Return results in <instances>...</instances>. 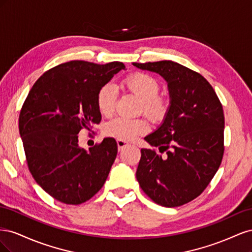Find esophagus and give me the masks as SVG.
I'll list each match as a JSON object with an SVG mask.
<instances>
[{"label":"esophagus","mask_w":252,"mask_h":252,"mask_svg":"<svg viewBox=\"0 0 252 252\" xmlns=\"http://www.w3.org/2000/svg\"><path fill=\"white\" fill-rule=\"evenodd\" d=\"M117 144H118V149H119V151H120V150H123L126 146H128V143H126L125 141H121V140H118V141H117Z\"/></svg>","instance_id":"esophagus-1"}]
</instances>
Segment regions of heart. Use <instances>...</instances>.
<instances>
[{"mask_svg": "<svg viewBox=\"0 0 252 252\" xmlns=\"http://www.w3.org/2000/svg\"><path fill=\"white\" fill-rule=\"evenodd\" d=\"M127 91L141 100V111L154 122H161L169 110V101L158 94L159 84L152 75L144 72L129 74L123 82ZM117 103V89L111 84H105L98 90L96 105L103 116L110 117L114 112ZM148 123L144 119L128 120L116 118L105 125L104 132L121 141H132L136 136L148 131Z\"/></svg>", "mask_w": 252, "mask_h": 252, "instance_id": "heart-1", "label": "heart"}]
</instances>
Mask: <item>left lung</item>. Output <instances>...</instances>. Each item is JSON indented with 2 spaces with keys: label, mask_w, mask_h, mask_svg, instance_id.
Returning <instances> with one entry per match:
<instances>
[{
  "label": "left lung",
  "mask_w": 252,
  "mask_h": 252,
  "mask_svg": "<svg viewBox=\"0 0 252 252\" xmlns=\"http://www.w3.org/2000/svg\"><path fill=\"white\" fill-rule=\"evenodd\" d=\"M167 82L169 110L157 130L145 136L136 169L143 191L164 207H178L199 196L215 177L224 155V112L203 75L172 61L132 63Z\"/></svg>",
  "instance_id": "1"
}]
</instances>
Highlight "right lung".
<instances>
[{"instance_id": "1", "label": "right lung", "mask_w": 252, "mask_h": 252, "mask_svg": "<svg viewBox=\"0 0 252 252\" xmlns=\"http://www.w3.org/2000/svg\"><path fill=\"white\" fill-rule=\"evenodd\" d=\"M122 69L121 62L60 64L41 75L23 104L19 130L28 168L60 202L88 201L108 177L118 154L116 140L106 138L85 150L79 146V132L100 123L98 90Z\"/></svg>"}]
</instances>
